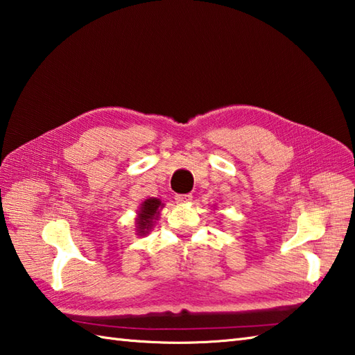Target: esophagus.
I'll return each mask as SVG.
<instances>
[{
  "instance_id": "obj_1",
  "label": "esophagus",
  "mask_w": 355,
  "mask_h": 355,
  "mask_svg": "<svg viewBox=\"0 0 355 355\" xmlns=\"http://www.w3.org/2000/svg\"><path fill=\"white\" fill-rule=\"evenodd\" d=\"M175 199H176V202H179V204H185V202H190V200L193 199V196H191L190 193H187V194H176Z\"/></svg>"
}]
</instances>
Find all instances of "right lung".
<instances>
[{
  "mask_svg": "<svg viewBox=\"0 0 355 355\" xmlns=\"http://www.w3.org/2000/svg\"><path fill=\"white\" fill-rule=\"evenodd\" d=\"M159 207H161V200L156 198H151L144 202L139 211V218H137V228H139V233H144V231L148 230V227L151 225V220H153V218L157 214Z\"/></svg>",
  "mask_w": 355,
  "mask_h": 355,
  "instance_id": "add662e5",
  "label": "right lung"
}]
</instances>
